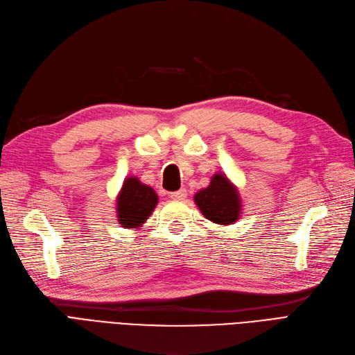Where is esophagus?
<instances>
[{"instance_id": "1", "label": "esophagus", "mask_w": 355, "mask_h": 355, "mask_svg": "<svg viewBox=\"0 0 355 355\" xmlns=\"http://www.w3.org/2000/svg\"><path fill=\"white\" fill-rule=\"evenodd\" d=\"M186 196H187V190L186 189H180L177 191L171 193L169 198L174 199V200H182V199H186Z\"/></svg>"}]
</instances>
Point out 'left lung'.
I'll list each match as a JSON object with an SVG mask.
<instances>
[{
  "label": "left lung",
  "instance_id": "left-lung-1",
  "mask_svg": "<svg viewBox=\"0 0 355 355\" xmlns=\"http://www.w3.org/2000/svg\"><path fill=\"white\" fill-rule=\"evenodd\" d=\"M194 202L205 218L215 224L231 225L240 218L241 202L237 189L222 174H216L209 187L196 194Z\"/></svg>",
  "mask_w": 355,
  "mask_h": 355
}]
</instances>
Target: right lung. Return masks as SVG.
Masks as SVG:
<instances>
[{
    "mask_svg": "<svg viewBox=\"0 0 355 355\" xmlns=\"http://www.w3.org/2000/svg\"><path fill=\"white\" fill-rule=\"evenodd\" d=\"M156 203L157 196L152 187L141 184L136 177H128L118 194V222L124 228H137L150 216Z\"/></svg>",
    "mask_w": 355,
    "mask_h": 355,
    "instance_id": "1",
    "label": "right lung"
}]
</instances>
